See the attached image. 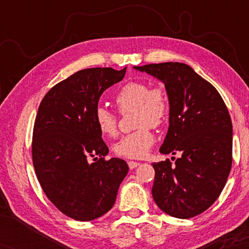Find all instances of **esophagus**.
<instances>
[{
  "instance_id": "esophagus-1",
  "label": "esophagus",
  "mask_w": 249,
  "mask_h": 249,
  "mask_svg": "<svg viewBox=\"0 0 249 249\" xmlns=\"http://www.w3.org/2000/svg\"><path fill=\"white\" fill-rule=\"evenodd\" d=\"M127 163H128V167H129L130 169H135V168H137V167L141 165L140 162H138V161H133V160H129Z\"/></svg>"
}]
</instances>
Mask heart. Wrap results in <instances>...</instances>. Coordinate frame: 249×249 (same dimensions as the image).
Here are the masks:
<instances>
[{"mask_svg":"<svg viewBox=\"0 0 249 249\" xmlns=\"http://www.w3.org/2000/svg\"><path fill=\"white\" fill-rule=\"evenodd\" d=\"M115 105L121 113L134 110L135 131L126 135L113 145V152L120 157H145L155 142L150 129L162 125L169 115V99L161 87L150 88V84L141 81L126 83L115 96ZM95 123L104 137L111 138L118 133V118L105 107L95 111Z\"/></svg>","mask_w":249,"mask_h":249,"instance_id":"obj_1","label":"heart"}]
</instances>
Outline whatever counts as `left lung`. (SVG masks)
I'll return each instance as SVG.
<instances>
[{
  "label": "left lung",
  "instance_id": "obj_1",
  "mask_svg": "<svg viewBox=\"0 0 249 249\" xmlns=\"http://www.w3.org/2000/svg\"><path fill=\"white\" fill-rule=\"evenodd\" d=\"M165 84L169 128L161 154L182 156L153 162L152 195L162 212L190 218L208 210L226 185L232 165V122L212 84L178 62L134 66Z\"/></svg>",
  "mask_w": 249,
  "mask_h": 249
}]
</instances>
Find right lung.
Masks as SVG:
<instances>
[{
    "mask_svg": "<svg viewBox=\"0 0 249 249\" xmlns=\"http://www.w3.org/2000/svg\"><path fill=\"white\" fill-rule=\"evenodd\" d=\"M125 72L126 67L79 71L45 95L36 115L32 157L37 178L51 202L79 221L110 211L128 172L125 160H105L109 149L95 123L100 96Z\"/></svg>",
    "mask_w": 249,
    "mask_h": 249,
    "instance_id": "right-lung-1",
    "label": "right lung"
}]
</instances>
